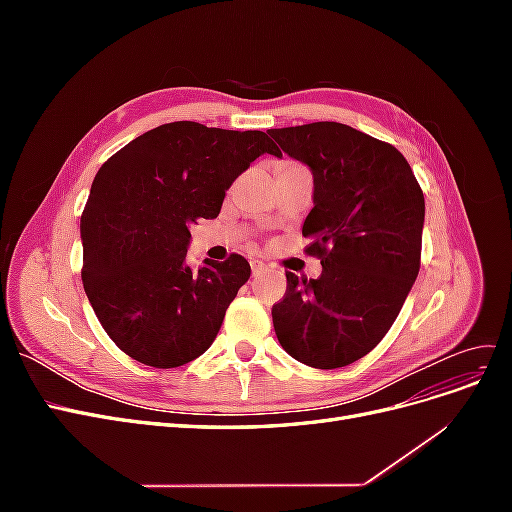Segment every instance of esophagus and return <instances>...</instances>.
<instances>
[{
    "label": "esophagus",
    "instance_id": "1",
    "mask_svg": "<svg viewBox=\"0 0 512 512\" xmlns=\"http://www.w3.org/2000/svg\"><path fill=\"white\" fill-rule=\"evenodd\" d=\"M250 265H252V275H254V277L267 271V265H265V262H260V260H252Z\"/></svg>",
    "mask_w": 512,
    "mask_h": 512
}]
</instances>
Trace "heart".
<instances>
[{"label": "heart", "instance_id": "1", "mask_svg": "<svg viewBox=\"0 0 512 512\" xmlns=\"http://www.w3.org/2000/svg\"><path fill=\"white\" fill-rule=\"evenodd\" d=\"M282 164H292V162H282Z\"/></svg>", "mask_w": 512, "mask_h": 512}]
</instances>
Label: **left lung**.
Masks as SVG:
<instances>
[{
	"mask_svg": "<svg viewBox=\"0 0 512 512\" xmlns=\"http://www.w3.org/2000/svg\"><path fill=\"white\" fill-rule=\"evenodd\" d=\"M314 175V209L303 222L307 254L322 275L286 271L273 327L282 348L309 367L359 361L393 327L421 267L425 198L410 164L346 123L316 121L269 130Z\"/></svg>",
	"mask_w": 512,
	"mask_h": 512,
	"instance_id": "obj_1",
	"label": "left lung"
}]
</instances>
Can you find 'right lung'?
<instances>
[{"instance_id": "add662e5", "label": "right lung", "mask_w": 512, "mask_h": 512, "mask_svg": "<svg viewBox=\"0 0 512 512\" xmlns=\"http://www.w3.org/2000/svg\"><path fill=\"white\" fill-rule=\"evenodd\" d=\"M282 156L265 132L175 121L108 158L81 215L83 286L108 337L134 361L179 367L218 335L250 262L188 265L190 228L218 218L226 190L262 156Z\"/></svg>"}]
</instances>
